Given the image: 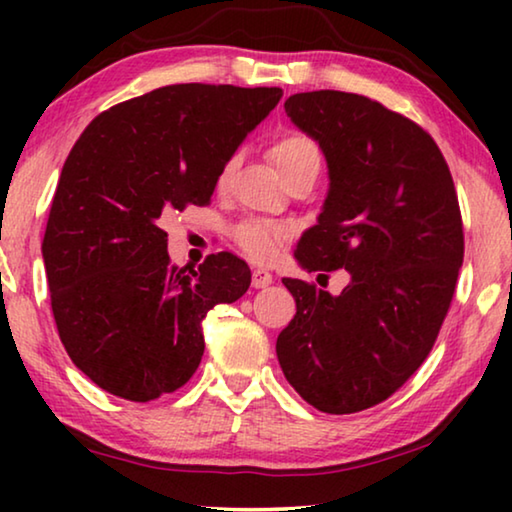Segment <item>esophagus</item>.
Instances as JSON below:
<instances>
[{
    "instance_id": "esophagus-1",
    "label": "esophagus",
    "mask_w": 512,
    "mask_h": 512,
    "mask_svg": "<svg viewBox=\"0 0 512 512\" xmlns=\"http://www.w3.org/2000/svg\"><path fill=\"white\" fill-rule=\"evenodd\" d=\"M273 284V275L264 271V268H255L253 271V287L255 289H266Z\"/></svg>"
}]
</instances>
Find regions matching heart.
I'll return each mask as SVG.
<instances>
[{"label": "heart", "mask_w": 512, "mask_h": 512, "mask_svg": "<svg viewBox=\"0 0 512 512\" xmlns=\"http://www.w3.org/2000/svg\"><path fill=\"white\" fill-rule=\"evenodd\" d=\"M275 167L280 169L284 178L293 176L302 169H316L320 171V151L314 144V140H309L307 135L300 133H289L280 137L271 149ZM232 171V162H228L221 171V183H225ZM291 237V228L284 223H275V221H266V219H246L244 223L237 225L235 230V239L237 244L246 250V253L257 259V262H271V259L277 257L280 248L284 246V241Z\"/></svg>", "instance_id": "heart-1"}]
</instances>
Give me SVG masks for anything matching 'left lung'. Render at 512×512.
<instances>
[{
    "label": "left lung",
    "instance_id": "8db88e82",
    "mask_svg": "<svg viewBox=\"0 0 512 512\" xmlns=\"http://www.w3.org/2000/svg\"><path fill=\"white\" fill-rule=\"evenodd\" d=\"M318 142L329 189L293 257L348 271L332 296L293 277L296 316L275 352L289 384L323 413L391 397L431 352L463 266V223L443 153L418 124L361 94L318 90L284 101Z\"/></svg>",
    "mask_w": 512,
    "mask_h": 512
}]
</instances>
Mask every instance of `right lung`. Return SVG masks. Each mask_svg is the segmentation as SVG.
Returning a JSON list of instances; mask_svg holds the SVG:
<instances>
[{"instance_id":"add662e5","label":"right lung","mask_w":512,"mask_h":512,"mask_svg":"<svg viewBox=\"0 0 512 512\" xmlns=\"http://www.w3.org/2000/svg\"><path fill=\"white\" fill-rule=\"evenodd\" d=\"M280 88L180 83L101 112L51 203L42 259L69 359L103 391L149 402L201 363L203 320L239 300L250 268L230 253L178 268L162 225L210 203L225 164Z\"/></svg>"}]
</instances>
